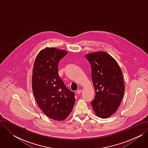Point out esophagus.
<instances>
[{
	"label": "esophagus",
	"mask_w": 148,
	"mask_h": 148,
	"mask_svg": "<svg viewBox=\"0 0 148 148\" xmlns=\"http://www.w3.org/2000/svg\"><path fill=\"white\" fill-rule=\"evenodd\" d=\"M82 92V89H79V90H77V93L78 94H80V93Z\"/></svg>",
	"instance_id": "1"
}]
</instances>
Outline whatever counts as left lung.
<instances>
[{
	"label": "left lung",
	"mask_w": 148,
	"mask_h": 148,
	"mask_svg": "<svg viewBox=\"0 0 148 148\" xmlns=\"http://www.w3.org/2000/svg\"><path fill=\"white\" fill-rule=\"evenodd\" d=\"M85 57L91 65L92 80L96 93L91 102L93 110L98 117L108 118L118 109L125 92L121 69L106 51L88 53Z\"/></svg>",
	"instance_id": "left-lung-1"
}]
</instances>
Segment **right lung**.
<instances>
[{
  "label": "right lung",
  "mask_w": 148,
  "mask_h": 148,
  "mask_svg": "<svg viewBox=\"0 0 148 148\" xmlns=\"http://www.w3.org/2000/svg\"><path fill=\"white\" fill-rule=\"evenodd\" d=\"M68 51L46 47L38 53L32 71V91L40 109L49 118L64 121L71 113L75 103L74 93L59 77L58 64Z\"/></svg>",
  "instance_id": "right-lung-1"
}]
</instances>
